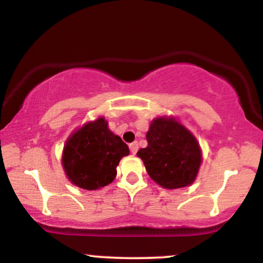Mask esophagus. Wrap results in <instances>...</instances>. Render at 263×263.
<instances>
[{
  "mask_svg": "<svg viewBox=\"0 0 263 263\" xmlns=\"http://www.w3.org/2000/svg\"><path fill=\"white\" fill-rule=\"evenodd\" d=\"M129 149H131V153L132 155H136L138 151V143L137 142H132L131 144H129Z\"/></svg>",
  "mask_w": 263,
  "mask_h": 263,
  "instance_id": "34e87169",
  "label": "esophagus"
}]
</instances>
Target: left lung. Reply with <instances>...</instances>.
Listing matches in <instances>:
<instances>
[{"instance_id": "obj_1", "label": "left lung", "mask_w": 263, "mask_h": 263, "mask_svg": "<svg viewBox=\"0 0 263 263\" xmlns=\"http://www.w3.org/2000/svg\"><path fill=\"white\" fill-rule=\"evenodd\" d=\"M147 147L137 152L151 179L164 189L189 186L197 179L203 156L195 136L176 117L152 120Z\"/></svg>"}]
</instances>
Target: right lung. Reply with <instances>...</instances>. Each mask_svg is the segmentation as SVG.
Instances as JSON below:
<instances>
[{"instance_id": "obj_1", "label": "right lung", "mask_w": 263, "mask_h": 263, "mask_svg": "<svg viewBox=\"0 0 263 263\" xmlns=\"http://www.w3.org/2000/svg\"><path fill=\"white\" fill-rule=\"evenodd\" d=\"M104 116L86 122L68 137L62 164L69 182L81 189L98 190L112 183L128 146L115 135Z\"/></svg>"}]
</instances>
